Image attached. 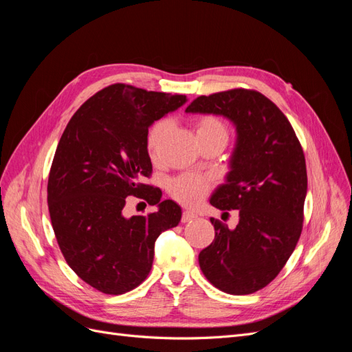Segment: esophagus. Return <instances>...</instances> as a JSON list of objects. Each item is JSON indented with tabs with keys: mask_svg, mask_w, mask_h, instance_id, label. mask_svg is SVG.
I'll use <instances>...</instances> for the list:
<instances>
[{
	"mask_svg": "<svg viewBox=\"0 0 352 352\" xmlns=\"http://www.w3.org/2000/svg\"><path fill=\"white\" fill-rule=\"evenodd\" d=\"M192 219H195V214H194V212H190V211H184V212H182V219H180V220H182V223H188V221H190Z\"/></svg>",
	"mask_w": 352,
	"mask_h": 352,
	"instance_id": "obj_1",
	"label": "esophagus"
}]
</instances>
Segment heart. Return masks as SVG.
<instances>
[{
	"mask_svg": "<svg viewBox=\"0 0 352 352\" xmlns=\"http://www.w3.org/2000/svg\"><path fill=\"white\" fill-rule=\"evenodd\" d=\"M170 131L168 120H160L148 133L146 148L148 153L155 158L160 153L166 136ZM195 132L198 138L210 135H225L228 136L226 126L212 116H201L195 120ZM211 189L210 180L198 175H182L170 182L168 192L177 202L184 206H195L199 201L204 199Z\"/></svg>",
	"mask_w": 352,
	"mask_h": 352,
	"instance_id": "heart-1",
	"label": "heart"
}]
</instances>
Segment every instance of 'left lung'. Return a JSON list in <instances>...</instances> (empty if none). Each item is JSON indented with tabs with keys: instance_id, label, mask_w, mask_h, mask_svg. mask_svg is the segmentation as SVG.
<instances>
[{
	"instance_id": "left-lung-1",
	"label": "left lung",
	"mask_w": 352,
	"mask_h": 352,
	"mask_svg": "<svg viewBox=\"0 0 352 352\" xmlns=\"http://www.w3.org/2000/svg\"><path fill=\"white\" fill-rule=\"evenodd\" d=\"M188 113L221 114L236 126L238 141L228 182L210 204L238 210L230 230L210 219L214 241L198 255L199 267L217 289L254 294L280 273L302 232L307 167L302 146L278 105L254 89L201 95Z\"/></svg>"
}]
</instances>
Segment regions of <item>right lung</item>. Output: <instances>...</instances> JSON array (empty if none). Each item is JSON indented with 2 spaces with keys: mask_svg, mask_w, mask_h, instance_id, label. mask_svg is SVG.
I'll list each match as a JSON object with an SVG mask.
<instances>
[{
  "mask_svg": "<svg viewBox=\"0 0 352 352\" xmlns=\"http://www.w3.org/2000/svg\"><path fill=\"white\" fill-rule=\"evenodd\" d=\"M185 102L186 95L114 83L85 101L60 138L47 188L51 225L70 269L102 294L140 286L155 239L180 221L176 202L142 180L153 173L148 127ZM129 196L157 210L127 218Z\"/></svg>",
  "mask_w": 352,
  "mask_h": 352,
  "instance_id": "1",
  "label": "right lung"
}]
</instances>
